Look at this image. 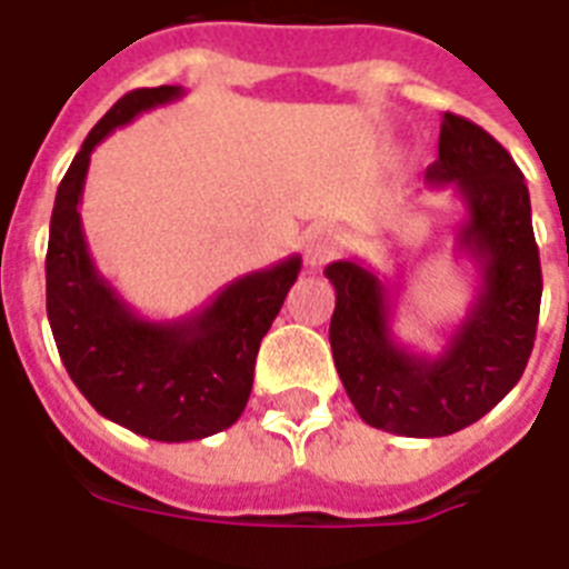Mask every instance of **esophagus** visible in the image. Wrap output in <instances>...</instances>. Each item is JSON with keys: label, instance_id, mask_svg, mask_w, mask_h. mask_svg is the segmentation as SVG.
<instances>
[{"label": "esophagus", "instance_id": "1", "mask_svg": "<svg viewBox=\"0 0 569 569\" xmlns=\"http://www.w3.org/2000/svg\"><path fill=\"white\" fill-rule=\"evenodd\" d=\"M341 246H345V239H341L339 230L311 228L306 230V239H302V254H306V263L311 269H318L323 263H330L341 251Z\"/></svg>", "mask_w": 569, "mask_h": 569}]
</instances>
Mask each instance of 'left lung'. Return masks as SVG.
Masks as SVG:
<instances>
[{
	"instance_id": "1",
	"label": "left lung",
	"mask_w": 569,
	"mask_h": 569,
	"mask_svg": "<svg viewBox=\"0 0 569 569\" xmlns=\"http://www.w3.org/2000/svg\"><path fill=\"white\" fill-rule=\"evenodd\" d=\"M426 186L462 200L456 251L477 269L471 309L438 353L396 339L390 279L357 258L323 269L336 288L330 345L345 392L369 426L405 438H443L492 411L528 366L543 297L528 186L489 131L443 113Z\"/></svg>"
}]
</instances>
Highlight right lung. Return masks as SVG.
Returning a JSON list of instances; mask_svg holds the SVG:
<instances>
[{"instance_id": "1", "label": "right lung", "mask_w": 569, "mask_h": 569, "mask_svg": "<svg viewBox=\"0 0 569 569\" xmlns=\"http://www.w3.org/2000/svg\"><path fill=\"white\" fill-rule=\"evenodd\" d=\"M182 96V87L134 89L107 110L59 182L47 242V320L71 381L101 417L164 443L200 441L239 420L260 339L302 267L290 254L254 269L177 320L138 315L98 272L80 221L92 149Z\"/></svg>"}]
</instances>
